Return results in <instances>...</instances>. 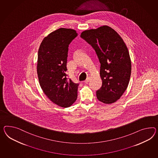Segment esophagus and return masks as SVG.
Returning <instances> with one entry per match:
<instances>
[{"mask_svg": "<svg viewBox=\"0 0 158 158\" xmlns=\"http://www.w3.org/2000/svg\"><path fill=\"white\" fill-rule=\"evenodd\" d=\"M89 81H90V78L88 77L85 81H84V82H85V84H88V82H89Z\"/></svg>", "mask_w": 158, "mask_h": 158, "instance_id": "obj_1", "label": "esophagus"}]
</instances>
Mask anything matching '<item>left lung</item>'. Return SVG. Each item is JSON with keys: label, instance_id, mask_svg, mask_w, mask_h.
Masks as SVG:
<instances>
[{"label": "left lung", "instance_id": "8db88e82", "mask_svg": "<svg viewBox=\"0 0 158 158\" xmlns=\"http://www.w3.org/2000/svg\"><path fill=\"white\" fill-rule=\"evenodd\" d=\"M81 37L94 49L101 64L102 83L96 92L97 99L104 104L115 102L126 91L131 77V61L126 44L108 26L85 30Z\"/></svg>", "mask_w": 158, "mask_h": 158}]
</instances>
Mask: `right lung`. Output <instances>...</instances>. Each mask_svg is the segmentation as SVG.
<instances>
[{
  "instance_id": "add662e5",
  "label": "right lung",
  "mask_w": 158,
  "mask_h": 158,
  "mask_svg": "<svg viewBox=\"0 0 158 158\" xmlns=\"http://www.w3.org/2000/svg\"><path fill=\"white\" fill-rule=\"evenodd\" d=\"M77 36L74 30L58 28L45 37L38 50L37 74L41 88L53 103L63 108L77 100L79 84L66 74L69 45Z\"/></svg>"
}]
</instances>
